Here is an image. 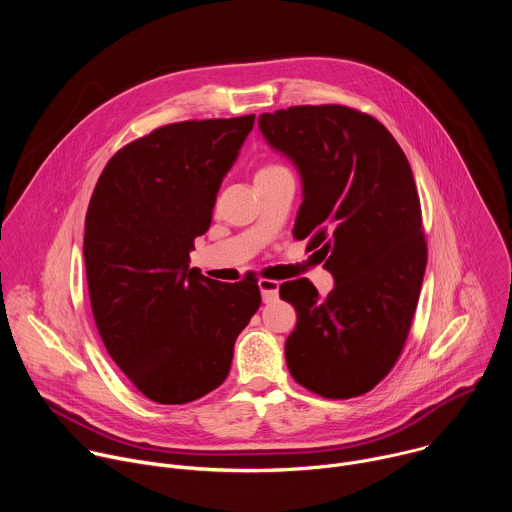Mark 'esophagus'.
I'll return each mask as SVG.
<instances>
[{
	"label": "esophagus",
	"mask_w": 512,
	"mask_h": 512,
	"mask_svg": "<svg viewBox=\"0 0 512 512\" xmlns=\"http://www.w3.org/2000/svg\"><path fill=\"white\" fill-rule=\"evenodd\" d=\"M259 289H261V298L265 304L275 302L279 294V281L273 279H259Z\"/></svg>",
	"instance_id": "esophagus-1"
}]
</instances>
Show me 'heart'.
I'll list each match as a JSON object with an SVG mask.
<instances>
[{"label":"heart","instance_id":"b5f03b06","mask_svg":"<svg viewBox=\"0 0 512 512\" xmlns=\"http://www.w3.org/2000/svg\"><path fill=\"white\" fill-rule=\"evenodd\" d=\"M277 168H283V166H277V164H267V166H263L259 172H269V170H277Z\"/></svg>","mask_w":512,"mask_h":512}]
</instances>
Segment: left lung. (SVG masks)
Listing matches in <instances>:
<instances>
[{
    "label": "left lung",
    "mask_w": 512,
    "mask_h": 512,
    "mask_svg": "<svg viewBox=\"0 0 512 512\" xmlns=\"http://www.w3.org/2000/svg\"><path fill=\"white\" fill-rule=\"evenodd\" d=\"M259 129L302 178L294 237L334 277L326 298L306 277L279 285L298 312L287 369L328 399L369 393L403 350L427 263L411 166L383 123L342 105L263 113Z\"/></svg>",
    "instance_id": "1"
}]
</instances>
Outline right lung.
<instances>
[{"label":"right lung","mask_w":512,"mask_h":512,"mask_svg":"<svg viewBox=\"0 0 512 512\" xmlns=\"http://www.w3.org/2000/svg\"><path fill=\"white\" fill-rule=\"evenodd\" d=\"M255 115L164 125L105 166L85 218L95 324L117 367L162 405L223 385L235 340L261 304L257 281L190 269L223 178Z\"/></svg>","instance_id":"add662e5"}]
</instances>
